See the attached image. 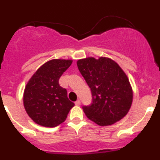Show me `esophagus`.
I'll list each match as a JSON object with an SVG mask.
<instances>
[{
	"label": "esophagus",
	"mask_w": 160,
	"mask_h": 160,
	"mask_svg": "<svg viewBox=\"0 0 160 160\" xmlns=\"http://www.w3.org/2000/svg\"><path fill=\"white\" fill-rule=\"evenodd\" d=\"M80 104H81V101H80V100H77V101L75 102V105L76 106H79Z\"/></svg>",
	"instance_id": "obj_1"
}]
</instances>
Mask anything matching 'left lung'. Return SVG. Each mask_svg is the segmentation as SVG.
<instances>
[{
    "label": "left lung",
    "mask_w": 160,
    "mask_h": 160,
    "mask_svg": "<svg viewBox=\"0 0 160 160\" xmlns=\"http://www.w3.org/2000/svg\"><path fill=\"white\" fill-rule=\"evenodd\" d=\"M77 65L92 94V102L82 107L87 118L100 126L122 119L128 114L133 98L123 70L107 58H87L78 61Z\"/></svg>",
    "instance_id": "obj_1"
}]
</instances>
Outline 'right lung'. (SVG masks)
Listing matches in <instances>:
<instances>
[{"label": "right lung", "instance_id": "1", "mask_svg": "<svg viewBox=\"0 0 160 160\" xmlns=\"http://www.w3.org/2000/svg\"><path fill=\"white\" fill-rule=\"evenodd\" d=\"M71 60L53 59L41 66L26 85L24 106L36 123L54 128L66 120L74 106L67 97L66 89L59 85V78L70 67Z\"/></svg>", "mask_w": 160, "mask_h": 160}]
</instances>
